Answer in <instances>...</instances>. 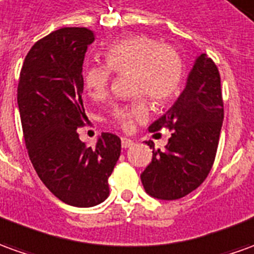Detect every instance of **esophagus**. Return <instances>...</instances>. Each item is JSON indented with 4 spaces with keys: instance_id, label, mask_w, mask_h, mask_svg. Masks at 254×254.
<instances>
[{
    "instance_id": "34e87169",
    "label": "esophagus",
    "mask_w": 254,
    "mask_h": 254,
    "mask_svg": "<svg viewBox=\"0 0 254 254\" xmlns=\"http://www.w3.org/2000/svg\"><path fill=\"white\" fill-rule=\"evenodd\" d=\"M134 145V141L130 139V138H122V146L123 148H130Z\"/></svg>"
}]
</instances>
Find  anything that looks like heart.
I'll use <instances>...</instances> for the list:
<instances>
[{
	"mask_svg": "<svg viewBox=\"0 0 254 254\" xmlns=\"http://www.w3.org/2000/svg\"><path fill=\"white\" fill-rule=\"evenodd\" d=\"M106 64H88L83 70V83L91 98L108 92L112 73H132L135 94H145L156 104H166L177 94L184 78V61L174 47L153 37L131 36L119 40L104 52ZM148 99L141 95L128 105L115 106L109 120L128 130L135 120L148 116Z\"/></svg>",
	"mask_w": 254,
	"mask_h": 254,
	"instance_id": "obj_1",
	"label": "heart"
}]
</instances>
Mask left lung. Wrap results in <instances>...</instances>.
<instances>
[{
	"label": "left lung",
	"mask_w": 254,
	"mask_h": 254,
	"mask_svg": "<svg viewBox=\"0 0 254 254\" xmlns=\"http://www.w3.org/2000/svg\"><path fill=\"white\" fill-rule=\"evenodd\" d=\"M224 119L220 73L206 54L197 57L177 102L155 123L150 132L169 128L166 149L152 150V162L141 174L150 196L176 200L195 190L209 176L217 153Z\"/></svg>",
	"instance_id": "8db88e82"
}]
</instances>
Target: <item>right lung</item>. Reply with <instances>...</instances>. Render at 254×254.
I'll list each match as a JSON object with an SVG mask.
<instances>
[{
    "mask_svg": "<svg viewBox=\"0 0 254 254\" xmlns=\"http://www.w3.org/2000/svg\"><path fill=\"white\" fill-rule=\"evenodd\" d=\"M94 33L62 27L38 40L26 55L17 105L23 137L34 170L64 203L91 207L109 196V180L120 157V138L104 132L97 146H85L77 128L83 108V62Z\"/></svg>",
    "mask_w": 254,
    "mask_h": 254,
    "instance_id": "1",
    "label": "right lung"
}]
</instances>
